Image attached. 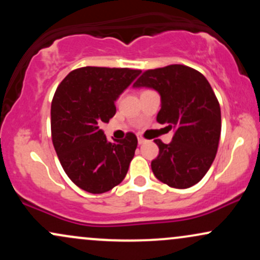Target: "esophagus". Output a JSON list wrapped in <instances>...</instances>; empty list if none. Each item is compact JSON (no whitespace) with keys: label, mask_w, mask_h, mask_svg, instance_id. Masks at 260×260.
I'll list each match as a JSON object with an SVG mask.
<instances>
[{"label":"esophagus","mask_w":260,"mask_h":260,"mask_svg":"<svg viewBox=\"0 0 260 260\" xmlns=\"http://www.w3.org/2000/svg\"><path fill=\"white\" fill-rule=\"evenodd\" d=\"M138 143H139V144H143V143H145V139L144 138H143V137H138Z\"/></svg>","instance_id":"1"}]
</instances>
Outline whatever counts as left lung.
Wrapping results in <instances>:
<instances>
[{
  "instance_id": "left-lung-1",
  "label": "left lung",
  "mask_w": 260,
  "mask_h": 260,
  "mask_svg": "<svg viewBox=\"0 0 260 260\" xmlns=\"http://www.w3.org/2000/svg\"><path fill=\"white\" fill-rule=\"evenodd\" d=\"M134 88H153L161 96L156 121L175 129L172 142L155 139L159 155L151 161L155 177L174 188H189L210 169L219 147L221 111L204 76L184 64L143 72Z\"/></svg>"
}]
</instances>
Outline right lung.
<instances>
[{"label": "right lung", "mask_w": 260, "mask_h": 260, "mask_svg": "<svg viewBox=\"0 0 260 260\" xmlns=\"http://www.w3.org/2000/svg\"><path fill=\"white\" fill-rule=\"evenodd\" d=\"M140 70L82 67L67 74L51 103V137L62 168L83 190L100 194L126 177L138 144L136 134L107 142L100 126L116 113L115 101Z\"/></svg>", "instance_id": "obj_1"}]
</instances>
